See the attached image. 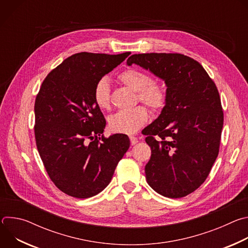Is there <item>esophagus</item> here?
Returning a JSON list of instances; mask_svg holds the SVG:
<instances>
[{
	"label": "esophagus",
	"instance_id": "34e87169",
	"mask_svg": "<svg viewBox=\"0 0 248 248\" xmlns=\"http://www.w3.org/2000/svg\"><path fill=\"white\" fill-rule=\"evenodd\" d=\"M129 139H130L131 145H135L138 142V138L135 137V136H129Z\"/></svg>",
	"mask_w": 248,
	"mask_h": 248
}]
</instances>
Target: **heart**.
Here are the masks:
<instances>
[{"label":"heart","instance_id":"obj_1","mask_svg":"<svg viewBox=\"0 0 248 248\" xmlns=\"http://www.w3.org/2000/svg\"><path fill=\"white\" fill-rule=\"evenodd\" d=\"M118 79L127 88L136 92L139 102L147 106L153 114L161 113L167 104V92L163 85L154 81L146 73L137 68H127L121 73ZM93 100L98 108L108 110L111 106V88L109 80L99 79L93 89ZM149 119L143 106L123 110L109 118V127L114 132L132 134L139 130Z\"/></svg>","mask_w":248,"mask_h":248}]
</instances>
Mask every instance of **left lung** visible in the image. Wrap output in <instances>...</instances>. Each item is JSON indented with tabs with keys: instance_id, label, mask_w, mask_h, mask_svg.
Here are the masks:
<instances>
[{
	"instance_id": "8db88e82",
	"label": "left lung",
	"mask_w": 248,
	"mask_h": 248,
	"mask_svg": "<svg viewBox=\"0 0 248 248\" xmlns=\"http://www.w3.org/2000/svg\"><path fill=\"white\" fill-rule=\"evenodd\" d=\"M126 63L149 70L167 86L166 107L143 129L151 147L147 183L165 197L186 196L205 182L219 154L224 114L216 84L182 54H135Z\"/></svg>"
}]
</instances>
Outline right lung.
I'll return each instance as SVG.
<instances>
[{
  "label": "right lung",
  "instance_id": "right-lung-1",
  "mask_svg": "<svg viewBox=\"0 0 248 248\" xmlns=\"http://www.w3.org/2000/svg\"><path fill=\"white\" fill-rule=\"evenodd\" d=\"M129 55L75 54L46 77L36 96L37 149L51 181L69 196L101 192L129 148L125 134L101 137L106 121L93 100L96 82Z\"/></svg>",
  "mask_w": 248,
  "mask_h": 248
}]
</instances>
